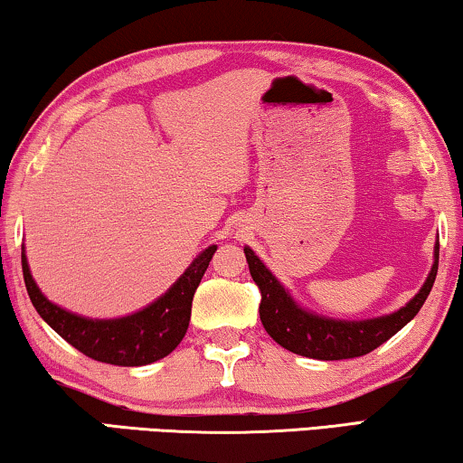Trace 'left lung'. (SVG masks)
<instances>
[{"instance_id": "left-lung-1", "label": "left lung", "mask_w": 463, "mask_h": 463, "mask_svg": "<svg viewBox=\"0 0 463 463\" xmlns=\"http://www.w3.org/2000/svg\"><path fill=\"white\" fill-rule=\"evenodd\" d=\"M248 269L260 290V321L267 334L288 351L319 361L353 359L384 345L418 315L439 271V242L434 244L430 273L411 300L401 309L370 319H336L298 305L290 290L267 269L250 246H244Z\"/></svg>"}]
</instances>
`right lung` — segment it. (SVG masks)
<instances>
[{"label": "right lung", "instance_id": "right-lung-1", "mask_svg": "<svg viewBox=\"0 0 463 463\" xmlns=\"http://www.w3.org/2000/svg\"><path fill=\"white\" fill-rule=\"evenodd\" d=\"M217 244L192 260L169 290L136 313L110 319H91L66 311L45 297L31 276L23 246V276L33 307L53 332L87 357L110 365L137 367L166 357L182 343L190 326L194 292L209 267Z\"/></svg>", "mask_w": 463, "mask_h": 463}]
</instances>
